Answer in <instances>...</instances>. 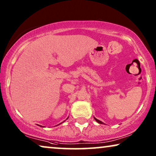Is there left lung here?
Returning a JSON list of instances; mask_svg holds the SVG:
<instances>
[{
  "mask_svg": "<svg viewBox=\"0 0 156 156\" xmlns=\"http://www.w3.org/2000/svg\"><path fill=\"white\" fill-rule=\"evenodd\" d=\"M94 119H95V121H97V123H100V124H104V123L103 122H102V121H99V120H98V119H96V118H95V117H94Z\"/></svg>",
  "mask_w": 156,
  "mask_h": 156,
  "instance_id": "obj_1",
  "label": "left lung"
}]
</instances>
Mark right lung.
<instances>
[{"instance_id": "right-lung-1", "label": "right lung", "mask_w": 156, "mask_h": 156, "mask_svg": "<svg viewBox=\"0 0 156 156\" xmlns=\"http://www.w3.org/2000/svg\"><path fill=\"white\" fill-rule=\"evenodd\" d=\"M68 118H69V117H67V119H68ZM65 121H64L63 122H65ZM63 122H62V123H63ZM61 123H59V124H61ZM59 124H58V125H59ZM58 125H57V126H58ZM38 126H40V125H38ZM41 126V127H44V126Z\"/></svg>"}]
</instances>
